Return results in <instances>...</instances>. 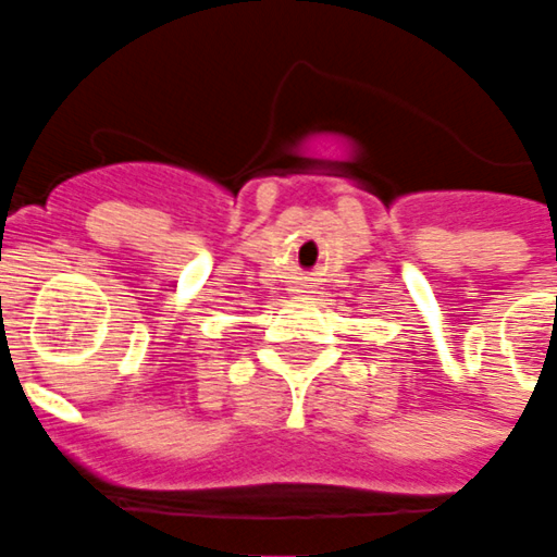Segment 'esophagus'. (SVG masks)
<instances>
[{
	"mask_svg": "<svg viewBox=\"0 0 557 557\" xmlns=\"http://www.w3.org/2000/svg\"><path fill=\"white\" fill-rule=\"evenodd\" d=\"M299 293H305V290H299Z\"/></svg>",
	"mask_w": 557,
	"mask_h": 557,
	"instance_id": "34e87169",
	"label": "esophagus"
}]
</instances>
